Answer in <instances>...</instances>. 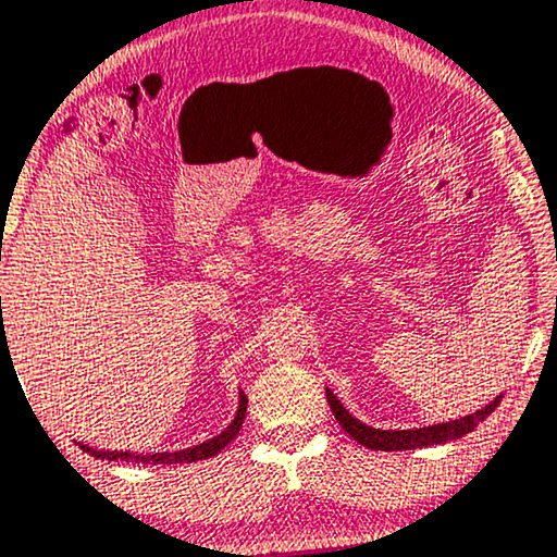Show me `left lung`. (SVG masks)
Returning a JSON list of instances; mask_svg holds the SVG:
<instances>
[{
  "label": "left lung",
  "instance_id": "8db88e82",
  "mask_svg": "<svg viewBox=\"0 0 557 557\" xmlns=\"http://www.w3.org/2000/svg\"><path fill=\"white\" fill-rule=\"evenodd\" d=\"M327 404L338 419V424L343 426L354 442H358L366 449H375V451H401V449H421V446H434V444H446L454 442V438H461L469 432H474V426L490 417L492 411L497 409V404L503 401V394H499L495 401H490L484 409L467 413V417H459L454 421H444V424H432V426H419V429H375L368 426L363 421L356 419L346 406L338 401V396L333 394L331 388H325Z\"/></svg>",
  "mask_w": 557,
  "mask_h": 557
}]
</instances>
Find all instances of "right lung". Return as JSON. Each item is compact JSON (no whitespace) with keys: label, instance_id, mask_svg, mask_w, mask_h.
Here are the masks:
<instances>
[{"label":"right lung","instance_id":"add662e5","mask_svg":"<svg viewBox=\"0 0 557 557\" xmlns=\"http://www.w3.org/2000/svg\"><path fill=\"white\" fill-rule=\"evenodd\" d=\"M245 413H247V396L245 391H239V404H237V413H234V419L226 424L224 432H219L216 436L207 438V442H201L197 446H186V449H176V451H111V449H92V446L77 442L83 451H88L90 457L96 459H108V461H136V465H191V461H201V459H209L214 457L224 449L226 444L232 442L234 436L239 434L242 424H245Z\"/></svg>","mask_w":557,"mask_h":557}]
</instances>
